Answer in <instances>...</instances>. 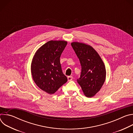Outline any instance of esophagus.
Segmentation results:
<instances>
[{
    "label": "esophagus",
    "mask_w": 133,
    "mask_h": 133,
    "mask_svg": "<svg viewBox=\"0 0 133 133\" xmlns=\"http://www.w3.org/2000/svg\"><path fill=\"white\" fill-rule=\"evenodd\" d=\"M67 79H68V81L69 82V81H71L73 79V77H72V76H68Z\"/></svg>",
    "instance_id": "esophagus-1"
}]
</instances>
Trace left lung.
<instances>
[{"mask_svg": "<svg viewBox=\"0 0 133 133\" xmlns=\"http://www.w3.org/2000/svg\"><path fill=\"white\" fill-rule=\"evenodd\" d=\"M71 45L81 63L82 71L77 82L85 95L91 97L100 90L106 78V68L97 52L91 46L73 42Z\"/></svg>", "mask_w": 133, "mask_h": 133, "instance_id": "1", "label": "left lung"}]
</instances>
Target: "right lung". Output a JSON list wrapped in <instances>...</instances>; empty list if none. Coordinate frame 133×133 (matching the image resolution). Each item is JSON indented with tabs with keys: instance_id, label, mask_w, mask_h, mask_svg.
<instances>
[{
	"instance_id": "obj_1",
	"label": "right lung",
	"mask_w": 133,
	"mask_h": 133,
	"mask_svg": "<svg viewBox=\"0 0 133 133\" xmlns=\"http://www.w3.org/2000/svg\"><path fill=\"white\" fill-rule=\"evenodd\" d=\"M67 44L64 41H50L36 52L31 65L33 80L43 91L53 94L67 81L60 63L62 53Z\"/></svg>"
}]
</instances>
